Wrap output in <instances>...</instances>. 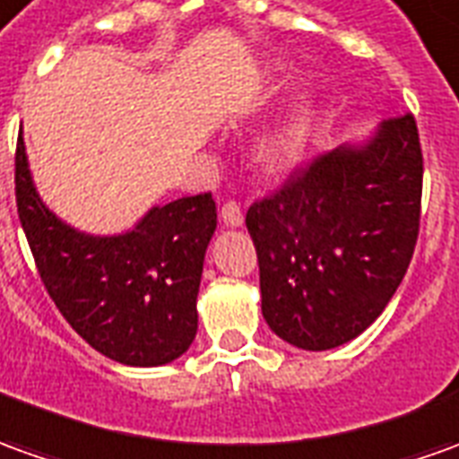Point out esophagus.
Wrapping results in <instances>:
<instances>
[{
  "label": "esophagus",
  "instance_id": "34e87169",
  "mask_svg": "<svg viewBox=\"0 0 459 459\" xmlns=\"http://www.w3.org/2000/svg\"><path fill=\"white\" fill-rule=\"evenodd\" d=\"M220 214H222V222L227 224V227H239V224L245 222L242 207H239L237 202H232V199H230V202H224L222 212H220Z\"/></svg>",
  "mask_w": 459,
  "mask_h": 459
}]
</instances>
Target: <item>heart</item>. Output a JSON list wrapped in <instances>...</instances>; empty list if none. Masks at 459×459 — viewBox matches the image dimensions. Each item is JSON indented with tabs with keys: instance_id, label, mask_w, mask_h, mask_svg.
<instances>
[{
	"instance_id": "b5f03b06",
	"label": "heart",
	"mask_w": 459,
	"mask_h": 459,
	"mask_svg": "<svg viewBox=\"0 0 459 459\" xmlns=\"http://www.w3.org/2000/svg\"><path fill=\"white\" fill-rule=\"evenodd\" d=\"M302 152V134L297 129H280L260 144V160L270 167H282Z\"/></svg>"
}]
</instances>
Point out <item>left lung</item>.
<instances>
[{
    "mask_svg": "<svg viewBox=\"0 0 459 459\" xmlns=\"http://www.w3.org/2000/svg\"><path fill=\"white\" fill-rule=\"evenodd\" d=\"M422 150L415 117L320 154L247 210L262 315L299 350L355 340L382 315L415 252Z\"/></svg>",
    "mask_w": 459,
    "mask_h": 459,
    "instance_id": "left-lung-1",
    "label": "left lung"
}]
</instances>
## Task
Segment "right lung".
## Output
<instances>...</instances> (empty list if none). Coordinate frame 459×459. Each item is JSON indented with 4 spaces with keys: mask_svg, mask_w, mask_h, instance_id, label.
Returning <instances> with one entry per match:
<instances>
[{
    "mask_svg": "<svg viewBox=\"0 0 459 459\" xmlns=\"http://www.w3.org/2000/svg\"><path fill=\"white\" fill-rule=\"evenodd\" d=\"M14 185L39 277L82 340L129 368H157L187 352L197 334L204 252L217 227L210 192L157 204L122 235H87L37 195L22 134Z\"/></svg>",
    "mask_w": 459,
    "mask_h": 459,
    "instance_id": "obj_1",
    "label": "right lung"
}]
</instances>
